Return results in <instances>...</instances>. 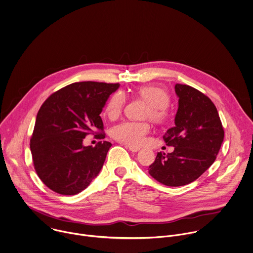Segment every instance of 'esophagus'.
<instances>
[{
  "label": "esophagus",
  "mask_w": 253,
  "mask_h": 253,
  "mask_svg": "<svg viewBox=\"0 0 253 253\" xmlns=\"http://www.w3.org/2000/svg\"><path fill=\"white\" fill-rule=\"evenodd\" d=\"M127 149H129L131 152H133V153H136V152H138V151H140V148H138V147H134V146H129V145H126L125 146Z\"/></svg>",
  "instance_id": "esophagus-1"
}]
</instances>
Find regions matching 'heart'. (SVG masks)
Returning a JSON list of instances; mask_svg holds the SVG:
<instances>
[{
  "instance_id": "1",
  "label": "heart",
  "mask_w": 253,
  "mask_h": 253,
  "mask_svg": "<svg viewBox=\"0 0 253 253\" xmlns=\"http://www.w3.org/2000/svg\"><path fill=\"white\" fill-rule=\"evenodd\" d=\"M138 94L145 99L149 106L145 111V117L151 118L156 122L166 118V108L169 106V94L161 87L155 85H145L139 88ZM126 102L125 94L121 91L114 93L109 99L105 112L110 119H116L123 111ZM151 127L147 122L123 121L111 129V136L120 143L129 146H140L144 143Z\"/></svg>"
}]
</instances>
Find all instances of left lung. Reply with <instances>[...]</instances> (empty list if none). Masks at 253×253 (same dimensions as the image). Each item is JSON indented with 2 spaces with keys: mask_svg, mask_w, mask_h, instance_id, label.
<instances>
[{
  "mask_svg": "<svg viewBox=\"0 0 253 253\" xmlns=\"http://www.w3.org/2000/svg\"><path fill=\"white\" fill-rule=\"evenodd\" d=\"M178 108L174 127L164 135L170 154L158 153L149 173L167 186L189 184L215 162L224 141V129L212 100L198 89L176 84Z\"/></svg>",
  "mask_w": 253,
  "mask_h": 253,
  "instance_id": "obj_1",
  "label": "left lung"
}]
</instances>
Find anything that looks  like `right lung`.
<instances>
[{
    "mask_svg": "<svg viewBox=\"0 0 253 253\" xmlns=\"http://www.w3.org/2000/svg\"><path fill=\"white\" fill-rule=\"evenodd\" d=\"M119 85L74 83L51 94L41 105L30 151L37 175L48 188L62 195H75L98 175L111 143L85 147L83 141L93 129L103 130L100 113ZM104 137L101 134L99 139Z\"/></svg>",
    "mask_w": 253,
    "mask_h": 253,
    "instance_id": "add662e5",
    "label": "right lung"
}]
</instances>
